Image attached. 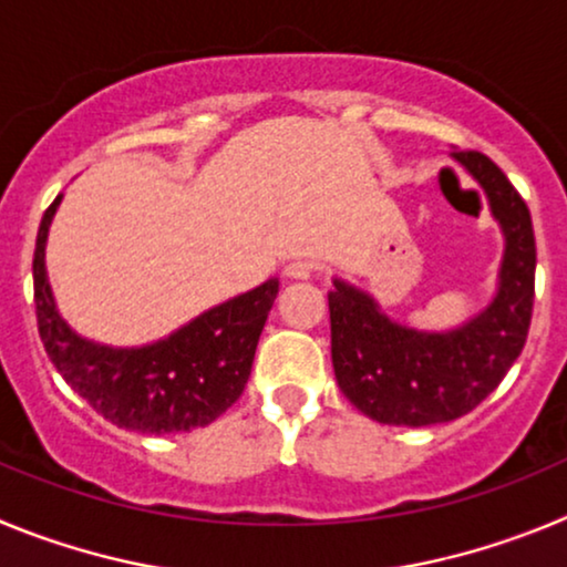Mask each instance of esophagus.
Here are the masks:
<instances>
[{
  "label": "esophagus",
  "instance_id": "obj_1",
  "mask_svg": "<svg viewBox=\"0 0 567 567\" xmlns=\"http://www.w3.org/2000/svg\"><path fill=\"white\" fill-rule=\"evenodd\" d=\"M315 269H318V267H315L312 260H307V258H295V260H289L287 269H284V272H287V278L307 280V278H312Z\"/></svg>",
  "mask_w": 567,
  "mask_h": 567
}]
</instances>
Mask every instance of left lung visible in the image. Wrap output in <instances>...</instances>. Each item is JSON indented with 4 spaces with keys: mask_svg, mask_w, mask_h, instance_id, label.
<instances>
[{
    "mask_svg": "<svg viewBox=\"0 0 567 567\" xmlns=\"http://www.w3.org/2000/svg\"><path fill=\"white\" fill-rule=\"evenodd\" d=\"M454 158L483 184L505 233L499 292L491 307L454 332L429 334L392 323L369 295L343 280L329 292L334 378L340 392L378 423L434 425L463 417L497 389L528 338L537 272L528 204L488 155L460 150Z\"/></svg>",
    "mask_w": 567,
    "mask_h": 567,
    "instance_id": "8db88e82",
    "label": "left lung"
}]
</instances>
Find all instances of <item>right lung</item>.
Listing matches in <instances>:
<instances>
[{"label": "right lung", "mask_w": 567, "mask_h": 567, "mask_svg": "<svg viewBox=\"0 0 567 567\" xmlns=\"http://www.w3.org/2000/svg\"><path fill=\"white\" fill-rule=\"evenodd\" d=\"M62 195L44 209L33 252V300L44 352L73 392L104 420L142 434H173L209 425L244 394L258 338L278 298V280L209 309L184 329L144 349H110L70 332L59 318L44 240Z\"/></svg>", "instance_id": "1"}]
</instances>
